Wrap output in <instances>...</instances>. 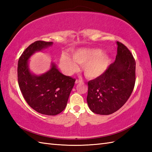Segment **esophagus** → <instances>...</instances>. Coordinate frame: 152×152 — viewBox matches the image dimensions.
<instances>
[{
    "label": "esophagus",
    "instance_id": "obj_1",
    "mask_svg": "<svg viewBox=\"0 0 152 152\" xmlns=\"http://www.w3.org/2000/svg\"><path fill=\"white\" fill-rule=\"evenodd\" d=\"M83 81H82V80H76V82H75V83H76V84H77V83H82Z\"/></svg>",
    "mask_w": 152,
    "mask_h": 152
}]
</instances>
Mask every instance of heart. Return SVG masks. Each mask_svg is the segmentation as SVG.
<instances>
[{"label":"heart","mask_w":152,"mask_h":152,"mask_svg":"<svg viewBox=\"0 0 152 152\" xmlns=\"http://www.w3.org/2000/svg\"><path fill=\"white\" fill-rule=\"evenodd\" d=\"M72 59L65 55L61 56L59 64L64 72L71 74L78 70L77 63L83 66L87 78L95 79L104 74L110 66L111 58L100 48H82L72 53Z\"/></svg>","instance_id":"heart-1"}]
</instances>
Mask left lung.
I'll use <instances>...</instances> for the list:
<instances>
[{"label":"left lung","mask_w":152,"mask_h":152,"mask_svg":"<svg viewBox=\"0 0 152 152\" xmlns=\"http://www.w3.org/2000/svg\"><path fill=\"white\" fill-rule=\"evenodd\" d=\"M115 60L99 78L88 82L87 102L95 114L109 115L121 108L133 91L136 63L124 44L117 42Z\"/></svg>","instance_id":"obj_1"}]
</instances>
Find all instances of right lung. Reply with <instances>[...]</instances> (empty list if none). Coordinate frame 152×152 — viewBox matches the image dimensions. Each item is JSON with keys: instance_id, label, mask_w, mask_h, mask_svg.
I'll return each mask as SVG.
<instances>
[{"instance_id": "obj_1", "label": "right lung", "mask_w": 152, "mask_h": 152, "mask_svg": "<svg viewBox=\"0 0 152 152\" xmlns=\"http://www.w3.org/2000/svg\"><path fill=\"white\" fill-rule=\"evenodd\" d=\"M52 45V42H34L23 52L18 65V84L25 101L34 110L48 115L59 114L64 110L76 81L61 73L54 63L51 64L49 70L41 75L31 72V57Z\"/></svg>"}]
</instances>
